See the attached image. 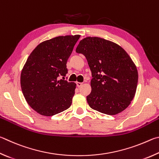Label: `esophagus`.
Masks as SVG:
<instances>
[{
	"label": "esophagus",
	"instance_id": "1",
	"mask_svg": "<svg viewBox=\"0 0 159 159\" xmlns=\"http://www.w3.org/2000/svg\"><path fill=\"white\" fill-rule=\"evenodd\" d=\"M76 84H77V87H81V86L82 85V84H83V83H82V82H77L76 83Z\"/></svg>",
	"mask_w": 159,
	"mask_h": 159
}]
</instances>
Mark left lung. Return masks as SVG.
Instances as JSON below:
<instances>
[{
  "label": "left lung",
  "instance_id": "left-lung-1",
  "mask_svg": "<svg viewBox=\"0 0 159 159\" xmlns=\"http://www.w3.org/2000/svg\"><path fill=\"white\" fill-rule=\"evenodd\" d=\"M76 52L87 58L92 73L91 92L87 96L91 108L115 115L129 107L138 81L136 66L119 44L98 37L80 42Z\"/></svg>",
  "mask_w": 159,
  "mask_h": 159
}]
</instances>
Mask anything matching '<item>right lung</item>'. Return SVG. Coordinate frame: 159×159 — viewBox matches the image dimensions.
Returning <instances> with one entry per match:
<instances>
[{
	"label": "right lung",
	"instance_id": "add662e5",
	"mask_svg": "<svg viewBox=\"0 0 159 159\" xmlns=\"http://www.w3.org/2000/svg\"><path fill=\"white\" fill-rule=\"evenodd\" d=\"M80 35L58 36L38 44L21 72L22 93L31 108L49 116L70 107L76 84L65 80L66 63ZM62 76L63 80H59Z\"/></svg>",
	"mask_w": 159,
	"mask_h": 159
}]
</instances>
